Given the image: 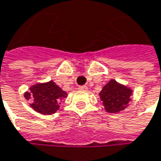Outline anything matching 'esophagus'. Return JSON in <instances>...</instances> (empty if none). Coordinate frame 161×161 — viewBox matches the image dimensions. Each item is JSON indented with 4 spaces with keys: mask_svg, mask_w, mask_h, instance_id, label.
I'll return each mask as SVG.
<instances>
[{
    "mask_svg": "<svg viewBox=\"0 0 161 161\" xmlns=\"http://www.w3.org/2000/svg\"><path fill=\"white\" fill-rule=\"evenodd\" d=\"M78 89H80V90H87V86H80L78 87Z\"/></svg>",
    "mask_w": 161,
    "mask_h": 161,
    "instance_id": "34e87169",
    "label": "esophagus"
}]
</instances>
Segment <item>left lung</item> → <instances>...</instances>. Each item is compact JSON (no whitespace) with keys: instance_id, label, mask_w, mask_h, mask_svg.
<instances>
[{"instance_id":"8db88e82","label":"left lung","mask_w":161,"mask_h":161,"mask_svg":"<svg viewBox=\"0 0 161 161\" xmlns=\"http://www.w3.org/2000/svg\"><path fill=\"white\" fill-rule=\"evenodd\" d=\"M131 95L132 89L113 79L109 81L99 93L100 99L108 113H118L126 108L131 100Z\"/></svg>"}]
</instances>
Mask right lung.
I'll return each mask as SVG.
<instances>
[{"instance_id": "add662e5", "label": "right lung", "mask_w": 161, "mask_h": 161, "mask_svg": "<svg viewBox=\"0 0 161 161\" xmlns=\"http://www.w3.org/2000/svg\"><path fill=\"white\" fill-rule=\"evenodd\" d=\"M66 97V92L53 81L36 84L30 87V92L24 93V97L31 99V108L43 115L55 113L60 107L62 99Z\"/></svg>"}]
</instances>
